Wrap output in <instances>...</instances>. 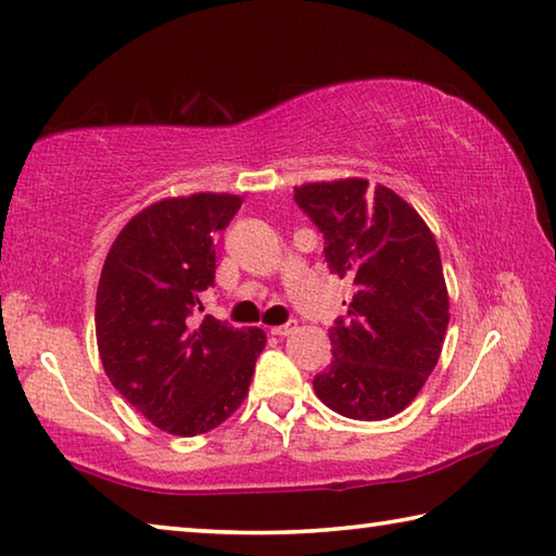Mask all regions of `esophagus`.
Returning a JSON list of instances; mask_svg holds the SVG:
<instances>
[{"mask_svg": "<svg viewBox=\"0 0 556 556\" xmlns=\"http://www.w3.org/2000/svg\"><path fill=\"white\" fill-rule=\"evenodd\" d=\"M294 331H296V321H287V324H281V326L269 328L271 336H289V333H294Z\"/></svg>", "mask_w": 556, "mask_h": 556, "instance_id": "1", "label": "esophagus"}]
</instances>
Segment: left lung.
Instances as JSON below:
<instances>
[{"mask_svg":"<svg viewBox=\"0 0 556 556\" xmlns=\"http://www.w3.org/2000/svg\"><path fill=\"white\" fill-rule=\"evenodd\" d=\"M294 201L321 230L331 275L355 287L314 390L348 419H388L425 388L444 345L448 291L434 235L407 201L365 178L299 186Z\"/></svg>","mask_w":556,"mask_h":556,"instance_id":"8db88e82","label":"left lung"}]
</instances>
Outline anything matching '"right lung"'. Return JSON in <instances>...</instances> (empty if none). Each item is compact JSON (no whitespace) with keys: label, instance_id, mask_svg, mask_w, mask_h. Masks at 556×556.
Wrapping results in <instances>:
<instances>
[{"label":"right lung","instance_id":"add662e5","mask_svg":"<svg viewBox=\"0 0 556 556\" xmlns=\"http://www.w3.org/2000/svg\"><path fill=\"white\" fill-rule=\"evenodd\" d=\"M230 193L166 199L137 213L102 265L96 333L102 368L154 427L195 437L223 425L248 394L267 338L205 316L215 240L240 211Z\"/></svg>","mask_w":556,"mask_h":556}]
</instances>
